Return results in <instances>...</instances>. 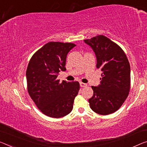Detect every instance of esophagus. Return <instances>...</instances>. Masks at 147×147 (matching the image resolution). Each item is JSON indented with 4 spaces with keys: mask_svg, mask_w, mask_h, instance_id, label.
<instances>
[{
    "mask_svg": "<svg viewBox=\"0 0 147 147\" xmlns=\"http://www.w3.org/2000/svg\"><path fill=\"white\" fill-rule=\"evenodd\" d=\"M80 86H81V87H85L87 86V85L86 84V83H84L81 82V83H80Z\"/></svg>",
    "mask_w": 147,
    "mask_h": 147,
    "instance_id": "esophagus-1",
    "label": "esophagus"
}]
</instances>
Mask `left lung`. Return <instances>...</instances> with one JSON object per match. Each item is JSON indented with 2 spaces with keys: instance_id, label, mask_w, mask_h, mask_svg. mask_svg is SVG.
<instances>
[{
  "instance_id": "1",
  "label": "left lung",
  "mask_w": 147,
  "mask_h": 147,
  "mask_svg": "<svg viewBox=\"0 0 147 147\" xmlns=\"http://www.w3.org/2000/svg\"><path fill=\"white\" fill-rule=\"evenodd\" d=\"M95 53L96 67L100 68V84L92 86L90 107L100 115L117 111L128 96L131 87L130 65L122 49L102 35L84 40Z\"/></svg>"
}]
</instances>
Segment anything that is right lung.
<instances>
[{"instance_id": "obj_1", "label": "right lung", "mask_w": 147, "mask_h": 147, "mask_svg": "<svg viewBox=\"0 0 147 147\" xmlns=\"http://www.w3.org/2000/svg\"><path fill=\"white\" fill-rule=\"evenodd\" d=\"M76 45L71 42H49L35 52L26 71L28 91L42 114L54 118L66 116L73 109L80 89L78 81L57 80L66 70L67 53Z\"/></svg>"}]
</instances>
